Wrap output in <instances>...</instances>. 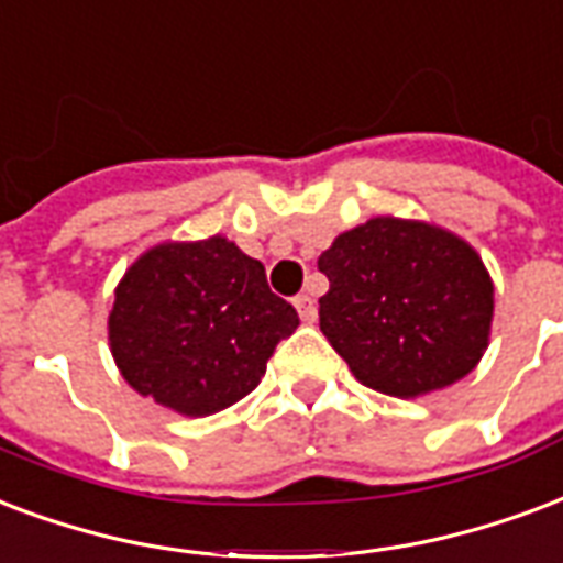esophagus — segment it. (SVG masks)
<instances>
[{
	"label": "esophagus",
	"mask_w": 563,
	"mask_h": 563,
	"mask_svg": "<svg viewBox=\"0 0 563 563\" xmlns=\"http://www.w3.org/2000/svg\"><path fill=\"white\" fill-rule=\"evenodd\" d=\"M295 310H298L303 324H312V321H316V300H312L310 295H298V298H295Z\"/></svg>",
	"instance_id": "1"
}]
</instances>
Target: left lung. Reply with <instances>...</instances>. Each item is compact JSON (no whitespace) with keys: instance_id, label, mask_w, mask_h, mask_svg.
I'll return each mask as SVG.
<instances>
[{"instance_id":"left-lung-1","label":"left lung","mask_w":563,"mask_h":563,"mask_svg":"<svg viewBox=\"0 0 563 563\" xmlns=\"http://www.w3.org/2000/svg\"><path fill=\"white\" fill-rule=\"evenodd\" d=\"M319 268L330 280L319 298L321 333L368 389L419 398L482 363L493 280L452 230L377 214L339 233Z\"/></svg>"}]
</instances>
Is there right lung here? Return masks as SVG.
<instances>
[{"label": "right lung", "instance_id": "1", "mask_svg": "<svg viewBox=\"0 0 563 563\" xmlns=\"http://www.w3.org/2000/svg\"><path fill=\"white\" fill-rule=\"evenodd\" d=\"M298 312L260 260L227 235L162 242L129 265L109 312V349L135 393L179 416H212L263 380Z\"/></svg>", "mask_w": 563, "mask_h": 563}]
</instances>
